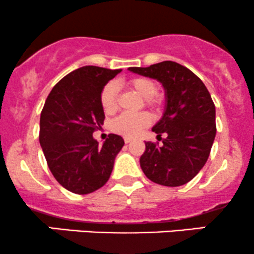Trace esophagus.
I'll return each mask as SVG.
<instances>
[{
	"instance_id": "obj_1",
	"label": "esophagus",
	"mask_w": 254,
	"mask_h": 254,
	"mask_svg": "<svg viewBox=\"0 0 254 254\" xmlns=\"http://www.w3.org/2000/svg\"><path fill=\"white\" fill-rule=\"evenodd\" d=\"M131 141H132L131 137H125V138H124L125 143H130V142H131Z\"/></svg>"
}]
</instances>
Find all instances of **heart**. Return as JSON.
<instances>
[{
	"label": "heart",
	"mask_w": 254,
	"mask_h": 254,
	"mask_svg": "<svg viewBox=\"0 0 254 254\" xmlns=\"http://www.w3.org/2000/svg\"><path fill=\"white\" fill-rule=\"evenodd\" d=\"M130 88L141 97H143L147 105L155 106L159 104L157 94V85L148 78H132L129 80ZM101 106L106 113H112L117 110L118 105V85L116 82H108L104 86L100 96ZM150 124V116L146 112L140 113H123L114 118L111 123V129L114 132L121 133L127 137L137 136L144 127Z\"/></svg>",
	"instance_id": "1"
}]
</instances>
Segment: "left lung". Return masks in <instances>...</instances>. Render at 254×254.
I'll list each match as a JSON object with an SVG mask.
<instances>
[{
  "mask_svg": "<svg viewBox=\"0 0 254 254\" xmlns=\"http://www.w3.org/2000/svg\"><path fill=\"white\" fill-rule=\"evenodd\" d=\"M129 71L157 79L165 90L163 117L152 130L159 137L168 136L161 146L146 142L142 171L158 185H186L204 168L216 137V107L210 93L199 77L175 61Z\"/></svg>",
  "mask_w": 254,
  "mask_h": 254,
  "instance_id": "1",
  "label": "left lung"
}]
</instances>
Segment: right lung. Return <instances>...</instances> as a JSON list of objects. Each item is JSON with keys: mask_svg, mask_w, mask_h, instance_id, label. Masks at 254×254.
Returning <instances> with one entry per match:
<instances>
[{"mask_svg": "<svg viewBox=\"0 0 254 254\" xmlns=\"http://www.w3.org/2000/svg\"><path fill=\"white\" fill-rule=\"evenodd\" d=\"M122 69L83 66L52 89L40 119V143L53 176L74 194L101 188L112 174L114 159L124 146L110 133L100 146L93 132L105 121L101 91Z\"/></svg>", "mask_w": 254, "mask_h": 254, "instance_id": "add662e5", "label": "right lung"}]
</instances>
